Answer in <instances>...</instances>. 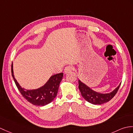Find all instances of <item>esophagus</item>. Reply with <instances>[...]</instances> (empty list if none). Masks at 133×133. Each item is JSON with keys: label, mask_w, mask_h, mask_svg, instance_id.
Wrapping results in <instances>:
<instances>
[{"label": "esophagus", "mask_w": 133, "mask_h": 133, "mask_svg": "<svg viewBox=\"0 0 133 133\" xmlns=\"http://www.w3.org/2000/svg\"><path fill=\"white\" fill-rule=\"evenodd\" d=\"M72 70V68L71 66H68L67 67H65V69L64 70V72L65 74H67L69 73L70 72H71V71Z\"/></svg>", "instance_id": "obj_1"}]
</instances>
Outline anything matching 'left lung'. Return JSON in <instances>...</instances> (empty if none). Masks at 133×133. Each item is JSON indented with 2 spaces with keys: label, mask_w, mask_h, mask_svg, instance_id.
Returning <instances> with one entry per match:
<instances>
[{
  "label": "left lung",
  "mask_w": 133,
  "mask_h": 133,
  "mask_svg": "<svg viewBox=\"0 0 133 133\" xmlns=\"http://www.w3.org/2000/svg\"><path fill=\"white\" fill-rule=\"evenodd\" d=\"M78 82L79 89L83 98L89 103L94 105H101L110 101L116 94L121 83H120L118 87L111 92L103 94L94 91L81 80H79Z\"/></svg>",
  "instance_id": "obj_1"
}]
</instances>
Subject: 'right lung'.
<instances>
[{
    "label": "right lung",
    "instance_id": "right-lung-1",
    "mask_svg": "<svg viewBox=\"0 0 133 133\" xmlns=\"http://www.w3.org/2000/svg\"><path fill=\"white\" fill-rule=\"evenodd\" d=\"M12 76L21 94L29 103L37 106H45L50 103L57 96L60 83L63 79V73L52 75L42 87L35 89H26L19 84L15 78L13 63L11 66Z\"/></svg>",
    "mask_w": 133,
    "mask_h": 133
}]
</instances>
